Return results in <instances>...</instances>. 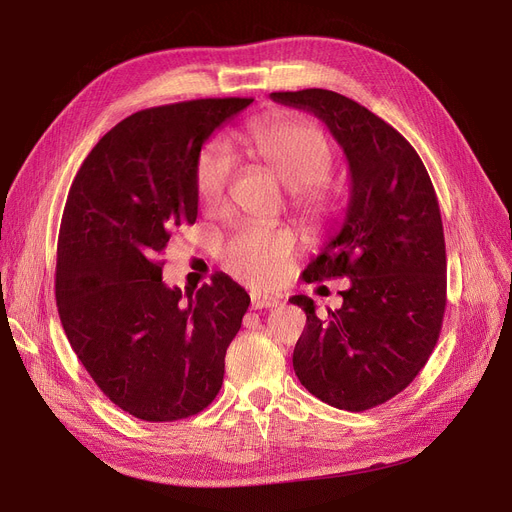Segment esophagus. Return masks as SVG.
Returning a JSON list of instances; mask_svg holds the SVG:
<instances>
[{
  "instance_id": "obj_1",
  "label": "esophagus",
  "mask_w": 512,
  "mask_h": 512,
  "mask_svg": "<svg viewBox=\"0 0 512 512\" xmlns=\"http://www.w3.org/2000/svg\"><path fill=\"white\" fill-rule=\"evenodd\" d=\"M280 301L274 297V294L267 292H251V307L253 309H270L276 307Z\"/></svg>"
}]
</instances>
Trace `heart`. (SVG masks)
Segmentation results:
<instances>
[{
	"instance_id": "b5f03b06",
	"label": "heart",
	"mask_w": 512,
	"mask_h": 512,
	"mask_svg": "<svg viewBox=\"0 0 512 512\" xmlns=\"http://www.w3.org/2000/svg\"><path fill=\"white\" fill-rule=\"evenodd\" d=\"M242 153L290 188V203L307 218H321L334 205L332 186L324 180L332 168V145L315 122L292 116L261 118L236 130ZM232 164L220 145H207L195 168L197 199L213 211L224 203ZM294 234L278 224L238 228L224 245V265L236 278L257 286L280 282L292 265Z\"/></svg>"
}]
</instances>
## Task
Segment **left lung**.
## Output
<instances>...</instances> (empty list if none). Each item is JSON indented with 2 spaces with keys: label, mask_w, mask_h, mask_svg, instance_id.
<instances>
[{
  "label": "left lung",
  "mask_w": 512,
  "mask_h": 512,
  "mask_svg": "<svg viewBox=\"0 0 512 512\" xmlns=\"http://www.w3.org/2000/svg\"><path fill=\"white\" fill-rule=\"evenodd\" d=\"M315 114L351 172L342 228L303 272L305 282L348 278L342 307L307 315L292 367L319 400L367 411L405 390L438 342L446 309V245L434 184L411 143L367 107L326 89L272 93Z\"/></svg>",
  "instance_id": "8db88e82"
}]
</instances>
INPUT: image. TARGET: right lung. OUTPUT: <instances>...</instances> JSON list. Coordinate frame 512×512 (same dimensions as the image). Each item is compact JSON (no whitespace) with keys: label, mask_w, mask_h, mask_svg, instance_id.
<instances>
[{"label":"right lung","mask_w":512,"mask_h":512,"mask_svg":"<svg viewBox=\"0 0 512 512\" xmlns=\"http://www.w3.org/2000/svg\"><path fill=\"white\" fill-rule=\"evenodd\" d=\"M251 103L195 99L132 114L93 147L70 186L58 313L95 384L137 419L197 415L222 388L249 294L222 272L197 292L170 288L161 255L180 226L197 220L203 143Z\"/></svg>","instance_id":"right-lung-1"}]
</instances>
